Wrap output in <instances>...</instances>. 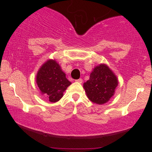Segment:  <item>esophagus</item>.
Returning a JSON list of instances; mask_svg holds the SVG:
<instances>
[{
    "instance_id": "esophagus-1",
    "label": "esophagus",
    "mask_w": 152,
    "mask_h": 152,
    "mask_svg": "<svg viewBox=\"0 0 152 152\" xmlns=\"http://www.w3.org/2000/svg\"><path fill=\"white\" fill-rule=\"evenodd\" d=\"M75 81L78 82V83H81L82 82H83V79H82V78H78V79L76 80V81Z\"/></svg>"
}]
</instances>
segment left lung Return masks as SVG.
Segmentation results:
<instances>
[{
	"label": "left lung",
	"mask_w": 152,
	"mask_h": 152,
	"mask_svg": "<svg viewBox=\"0 0 152 152\" xmlns=\"http://www.w3.org/2000/svg\"><path fill=\"white\" fill-rule=\"evenodd\" d=\"M118 80L105 64L94 68L89 80L83 83V88L90 101L97 104H105L114 94Z\"/></svg>",
	"instance_id": "obj_1"
}]
</instances>
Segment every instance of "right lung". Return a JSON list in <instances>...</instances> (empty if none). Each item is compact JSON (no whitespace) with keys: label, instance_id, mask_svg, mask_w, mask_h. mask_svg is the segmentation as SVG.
I'll list each match as a JSON object with an SVG mask.
<instances>
[{"label":"right lung","instance_id":"right-lung-1","mask_svg":"<svg viewBox=\"0 0 152 152\" xmlns=\"http://www.w3.org/2000/svg\"><path fill=\"white\" fill-rule=\"evenodd\" d=\"M36 82L42 94L53 103L62 98L64 91L71 84L60 66L53 60L47 61L41 66L36 76Z\"/></svg>","mask_w":152,"mask_h":152}]
</instances>
